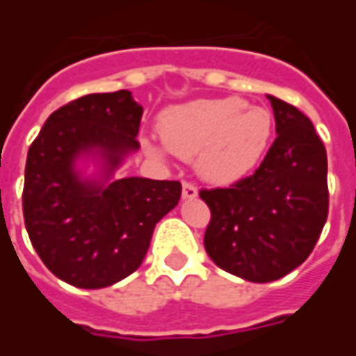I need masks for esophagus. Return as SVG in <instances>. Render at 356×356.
Returning <instances> with one entry per match:
<instances>
[{"label": "esophagus", "mask_w": 356, "mask_h": 356, "mask_svg": "<svg viewBox=\"0 0 356 356\" xmlns=\"http://www.w3.org/2000/svg\"><path fill=\"white\" fill-rule=\"evenodd\" d=\"M196 196H198V188H196V185L185 181V183H183V198H185V200H193Z\"/></svg>", "instance_id": "34e87169"}]
</instances>
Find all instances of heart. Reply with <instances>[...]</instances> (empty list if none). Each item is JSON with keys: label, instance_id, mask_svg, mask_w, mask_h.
Returning a JSON list of instances; mask_svg holds the SVG:
<instances>
[{"label": "heart", "instance_id": "heart-1", "mask_svg": "<svg viewBox=\"0 0 356 356\" xmlns=\"http://www.w3.org/2000/svg\"><path fill=\"white\" fill-rule=\"evenodd\" d=\"M163 147L181 158L196 152V170L217 185L246 177L267 150L275 120L267 108L248 106L240 97L198 99L165 110L160 118ZM152 154L158 148L148 145Z\"/></svg>", "mask_w": 356, "mask_h": 356}]
</instances>
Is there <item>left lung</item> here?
<instances>
[{
  "label": "left lung",
  "instance_id": "1",
  "mask_svg": "<svg viewBox=\"0 0 356 356\" xmlns=\"http://www.w3.org/2000/svg\"><path fill=\"white\" fill-rule=\"evenodd\" d=\"M276 139L259 168L227 188H202L211 211L204 248L217 267L273 282L305 261L328 219V158L313 122L268 97Z\"/></svg>",
  "mask_w": 356,
  "mask_h": 356
}]
</instances>
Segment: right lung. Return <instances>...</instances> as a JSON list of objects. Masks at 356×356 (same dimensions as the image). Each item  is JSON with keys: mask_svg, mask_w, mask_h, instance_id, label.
I'll return each instance as SVG.
<instances>
[{"mask_svg": "<svg viewBox=\"0 0 356 356\" xmlns=\"http://www.w3.org/2000/svg\"><path fill=\"white\" fill-rule=\"evenodd\" d=\"M143 106L131 93H93L55 110L28 148L22 211L32 246L53 275L97 290L137 270L156 223L181 198L179 181H81L80 154L97 150L106 179L139 148Z\"/></svg>", "mask_w": 356, "mask_h": 356, "instance_id": "1", "label": "right lung"}]
</instances>
